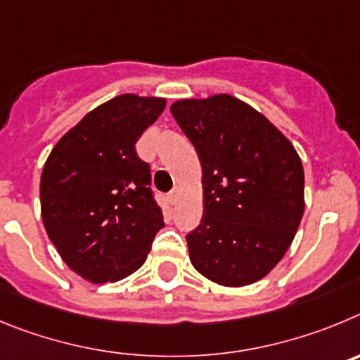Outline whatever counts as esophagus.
I'll list each match as a JSON object with an SVG mask.
<instances>
[{"label":"esophagus","mask_w":360,"mask_h":360,"mask_svg":"<svg viewBox=\"0 0 360 360\" xmlns=\"http://www.w3.org/2000/svg\"><path fill=\"white\" fill-rule=\"evenodd\" d=\"M177 197H179V188H174L172 192L168 193V200H170V204H176Z\"/></svg>","instance_id":"34e87169"}]
</instances>
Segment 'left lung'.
<instances>
[{
    "label": "left lung",
    "mask_w": 360,
    "mask_h": 360,
    "mask_svg": "<svg viewBox=\"0 0 360 360\" xmlns=\"http://www.w3.org/2000/svg\"><path fill=\"white\" fill-rule=\"evenodd\" d=\"M202 167V220L186 235L193 267L226 287L262 280L283 258L305 210L296 148L231 95L174 102Z\"/></svg>",
    "instance_id": "left-lung-1"
}]
</instances>
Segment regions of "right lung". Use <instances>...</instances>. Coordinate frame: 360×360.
Masks as SVG:
<instances>
[{"instance_id": "add662e5", "label": "right lung", "mask_w": 360, "mask_h": 360, "mask_svg": "<svg viewBox=\"0 0 360 360\" xmlns=\"http://www.w3.org/2000/svg\"><path fill=\"white\" fill-rule=\"evenodd\" d=\"M165 103L154 96H115L68 131L44 165V228L68 267L91 283L138 271L165 226L150 165L136 154V141Z\"/></svg>"}]
</instances>
